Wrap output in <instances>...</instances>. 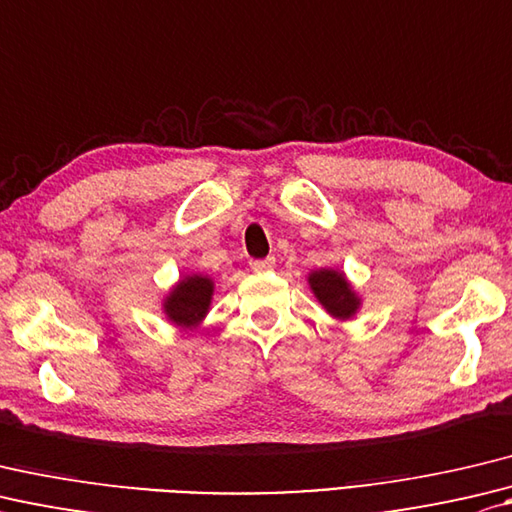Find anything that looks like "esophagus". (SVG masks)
<instances>
[{
  "label": "esophagus",
  "instance_id": "obj_1",
  "mask_svg": "<svg viewBox=\"0 0 512 512\" xmlns=\"http://www.w3.org/2000/svg\"><path fill=\"white\" fill-rule=\"evenodd\" d=\"M274 265H276L274 256L258 258V260H252V263H249V267H252L254 271H269V269H274Z\"/></svg>",
  "mask_w": 512,
  "mask_h": 512
}]
</instances>
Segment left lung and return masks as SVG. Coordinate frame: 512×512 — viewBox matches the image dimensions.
<instances>
[{
    "label": "left lung",
    "mask_w": 512,
    "mask_h": 512,
    "mask_svg": "<svg viewBox=\"0 0 512 512\" xmlns=\"http://www.w3.org/2000/svg\"><path fill=\"white\" fill-rule=\"evenodd\" d=\"M309 287L329 316L349 320L358 314L362 305L347 276L338 269H316L309 274Z\"/></svg>",
    "instance_id": "left-lung-1"
}]
</instances>
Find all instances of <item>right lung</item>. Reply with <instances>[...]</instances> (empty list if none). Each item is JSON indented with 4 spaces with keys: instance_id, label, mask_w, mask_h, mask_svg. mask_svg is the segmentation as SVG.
<instances>
[{
    "instance_id": "obj_1",
    "label": "right lung",
    "mask_w": 512,
    "mask_h": 512,
    "mask_svg": "<svg viewBox=\"0 0 512 512\" xmlns=\"http://www.w3.org/2000/svg\"><path fill=\"white\" fill-rule=\"evenodd\" d=\"M214 283L203 274L183 276L163 300V314L181 329H194L203 322L212 305Z\"/></svg>"
}]
</instances>
